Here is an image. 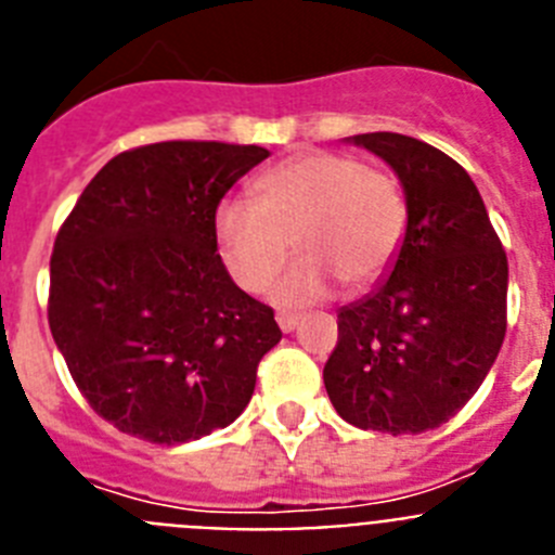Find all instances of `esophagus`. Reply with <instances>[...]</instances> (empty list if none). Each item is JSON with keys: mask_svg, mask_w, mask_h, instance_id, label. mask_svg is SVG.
<instances>
[{"mask_svg": "<svg viewBox=\"0 0 555 555\" xmlns=\"http://www.w3.org/2000/svg\"><path fill=\"white\" fill-rule=\"evenodd\" d=\"M278 325H281L283 333H292L294 327L300 325V317L297 313H278Z\"/></svg>", "mask_w": 555, "mask_h": 555, "instance_id": "obj_1", "label": "esophagus"}]
</instances>
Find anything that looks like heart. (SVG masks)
Segmentation results:
<instances>
[{
	"instance_id": "obj_1",
	"label": "heart",
	"mask_w": 555,
	"mask_h": 555,
	"mask_svg": "<svg viewBox=\"0 0 555 555\" xmlns=\"http://www.w3.org/2000/svg\"><path fill=\"white\" fill-rule=\"evenodd\" d=\"M253 199L228 197L214 210V238L230 278L261 292L288 253L300 258L272 286V300L302 308L327 297L333 283L366 288L400 255L409 224L403 185L338 152H302L267 169Z\"/></svg>"
}]
</instances>
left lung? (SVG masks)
<instances>
[{
	"label": "left lung",
	"mask_w": 555,
	"mask_h": 555,
	"mask_svg": "<svg viewBox=\"0 0 555 555\" xmlns=\"http://www.w3.org/2000/svg\"><path fill=\"white\" fill-rule=\"evenodd\" d=\"M389 164L409 224L389 278L338 311L325 389L361 430L423 434L467 405L506 336L508 261L473 178L436 146L364 132Z\"/></svg>",
	"instance_id": "obj_1"
}]
</instances>
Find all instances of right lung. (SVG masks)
I'll use <instances>...</instances> for the list:
<instances>
[{"label": "right lung", "mask_w": 555, "mask_h": 555, "mask_svg": "<svg viewBox=\"0 0 555 555\" xmlns=\"http://www.w3.org/2000/svg\"><path fill=\"white\" fill-rule=\"evenodd\" d=\"M267 158L219 141L121 152L63 222L49 331L88 405L121 434L183 444L247 409L283 333L224 269L214 210Z\"/></svg>", "instance_id": "1"}]
</instances>
